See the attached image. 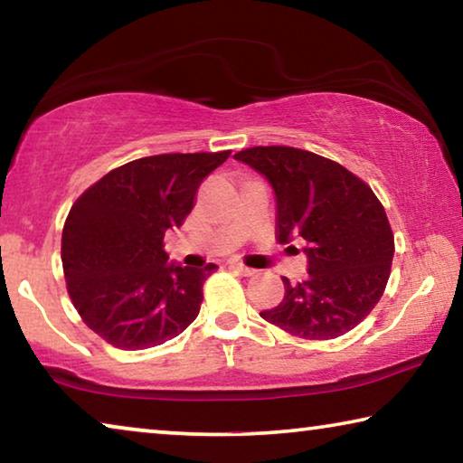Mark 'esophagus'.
<instances>
[{
  "instance_id": "obj_1",
  "label": "esophagus",
  "mask_w": 463,
  "mask_h": 463,
  "mask_svg": "<svg viewBox=\"0 0 463 463\" xmlns=\"http://www.w3.org/2000/svg\"><path fill=\"white\" fill-rule=\"evenodd\" d=\"M231 268L237 269L241 276H245V278H250L255 273L253 268H247V265H242V263H231Z\"/></svg>"
}]
</instances>
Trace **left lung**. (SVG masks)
<instances>
[{
    "mask_svg": "<svg viewBox=\"0 0 463 463\" xmlns=\"http://www.w3.org/2000/svg\"><path fill=\"white\" fill-rule=\"evenodd\" d=\"M234 159L271 185L278 241H307L308 278H281L284 300L261 317L304 339L351 331L378 304L394 257L388 216L372 187L339 163L294 146H253Z\"/></svg>",
    "mask_w": 463,
    "mask_h": 463,
    "instance_id": "obj_1",
    "label": "left lung"
}]
</instances>
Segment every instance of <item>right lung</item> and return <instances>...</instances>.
Here are the masks:
<instances>
[{"label": "right lung", "instance_id": "1", "mask_svg": "<svg viewBox=\"0 0 463 463\" xmlns=\"http://www.w3.org/2000/svg\"><path fill=\"white\" fill-rule=\"evenodd\" d=\"M231 151L143 156L112 169L73 203L61 260L73 307L93 333L124 351L184 333L216 265L184 268L163 250L195 206L202 179Z\"/></svg>", "mask_w": 463, "mask_h": 463}]
</instances>
